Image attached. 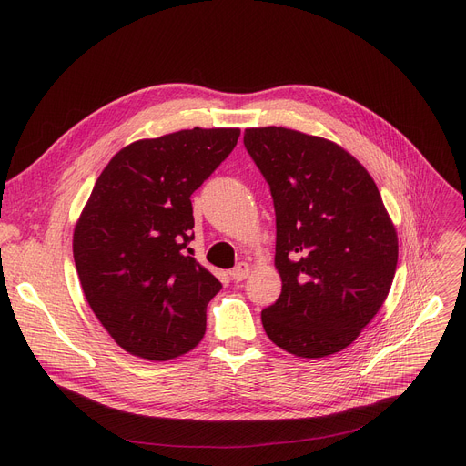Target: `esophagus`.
<instances>
[{
  "instance_id": "esophagus-1",
  "label": "esophagus",
  "mask_w": 466,
  "mask_h": 466,
  "mask_svg": "<svg viewBox=\"0 0 466 466\" xmlns=\"http://www.w3.org/2000/svg\"><path fill=\"white\" fill-rule=\"evenodd\" d=\"M249 272H251V266L248 262H238L236 268H232L230 270V278L234 281H243L249 276Z\"/></svg>"
}]
</instances>
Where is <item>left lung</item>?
I'll return each mask as SVG.
<instances>
[{
    "label": "left lung",
    "mask_w": 466,
    "mask_h": 466,
    "mask_svg": "<svg viewBox=\"0 0 466 466\" xmlns=\"http://www.w3.org/2000/svg\"><path fill=\"white\" fill-rule=\"evenodd\" d=\"M270 185L281 295L262 309L274 344L302 359L346 350L383 306L399 238L366 167L338 143L281 127L248 128Z\"/></svg>",
    "instance_id": "left-lung-1"
}]
</instances>
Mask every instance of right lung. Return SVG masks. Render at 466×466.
<instances>
[{
	"instance_id": "add662e5",
	"label": "right lung",
	"mask_w": 466,
	"mask_h": 466,
	"mask_svg": "<svg viewBox=\"0 0 466 466\" xmlns=\"http://www.w3.org/2000/svg\"><path fill=\"white\" fill-rule=\"evenodd\" d=\"M239 128H192L120 149L73 230V258L97 321L130 355L167 360L206 334L220 281L187 255L190 194L236 147Z\"/></svg>"
}]
</instances>
